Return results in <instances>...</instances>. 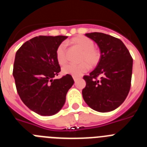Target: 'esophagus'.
I'll use <instances>...</instances> for the list:
<instances>
[{
    "label": "esophagus",
    "mask_w": 147,
    "mask_h": 147,
    "mask_svg": "<svg viewBox=\"0 0 147 147\" xmlns=\"http://www.w3.org/2000/svg\"><path fill=\"white\" fill-rule=\"evenodd\" d=\"M73 78H74V80L75 82H76L77 81V80H78V79H79V78H78V77H76V76H73Z\"/></svg>",
    "instance_id": "1"
}]
</instances>
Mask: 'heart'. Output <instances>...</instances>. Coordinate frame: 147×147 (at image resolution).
<instances>
[{
    "instance_id": "heart-1",
    "label": "heart",
    "mask_w": 147,
    "mask_h": 147,
    "mask_svg": "<svg viewBox=\"0 0 147 147\" xmlns=\"http://www.w3.org/2000/svg\"><path fill=\"white\" fill-rule=\"evenodd\" d=\"M69 42L76 49L82 51L80 62L79 65L69 64L62 68L64 74H69L73 76H79L88 71L90 64L95 66L99 61L100 54L97 49L94 48V42L91 39L85 36H77L69 40ZM56 57L60 65H63L67 62L66 57V47L65 44H60L56 51Z\"/></svg>"
}]
</instances>
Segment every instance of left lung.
I'll list each match as a JSON object with an SVG mask.
<instances>
[{
  "mask_svg": "<svg viewBox=\"0 0 147 147\" xmlns=\"http://www.w3.org/2000/svg\"><path fill=\"white\" fill-rule=\"evenodd\" d=\"M99 48V62L89 76L82 96L90 108L101 113L113 111L127 98L131 85L132 58L121 40L100 32L85 34ZM101 76L97 80L96 77Z\"/></svg>",
  "mask_w": 147,
  "mask_h": 147,
  "instance_id": "left-lung-1",
  "label": "left lung"
}]
</instances>
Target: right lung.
Returning a JSON list of instances; mask_svg holds the SVG:
<instances>
[{
    "instance_id": "obj_1",
    "label": "right lung",
    "mask_w": 147,
    "mask_h": 147,
    "mask_svg": "<svg viewBox=\"0 0 147 147\" xmlns=\"http://www.w3.org/2000/svg\"><path fill=\"white\" fill-rule=\"evenodd\" d=\"M66 36H38L22 45L13 67L17 90L23 102L40 115L57 113L74 81L69 74L54 79L60 72L56 57L57 47Z\"/></svg>"
}]
</instances>
